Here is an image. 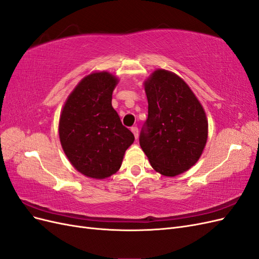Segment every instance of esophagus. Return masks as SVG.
Wrapping results in <instances>:
<instances>
[{
	"label": "esophagus",
	"instance_id": "1",
	"mask_svg": "<svg viewBox=\"0 0 259 259\" xmlns=\"http://www.w3.org/2000/svg\"><path fill=\"white\" fill-rule=\"evenodd\" d=\"M131 131H132L133 134H134L135 138H137V137H138V128H137L136 126H134V127H132V128H131Z\"/></svg>",
	"mask_w": 259,
	"mask_h": 259
}]
</instances>
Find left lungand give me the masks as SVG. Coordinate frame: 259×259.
<instances>
[{
    "label": "left lung",
    "instance_id": "left-lung-1",
    "mask_svg": "<svg viewBox=\"0 0 259 259\" xmlns=\"http://www.w3.org/2000/svg\"><path fill=\"white\" fill-rule=\"evenodd\" d=\"M148 119L139 144L151 166L174 177L198 162L207 142L208 122L199 99L182 77L164 69L144 82Z\"/></svg>",
    "mask_w": 259,
    "mask_h": 259
}]
</instances>
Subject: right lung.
<instances>
[{
    "label": "right lung",
    "mask_w": 259,
    "mask_h": 259,
    "mask_svg": "<svg viewBox=\"0 0 259 259\" xmlns=\"http://www.w3.org/2000/svg\"><path fill=\"white\" fill-rule=\"evenodd\" d=\"M117 82L119 79L107 71L86 75L68 96L60 113L62 150L72 166L86 177L105 179L115 174L135 140L111 104Z\"/></svg>",
    "instance_id": "right-lung-1"
}]
</instances>
